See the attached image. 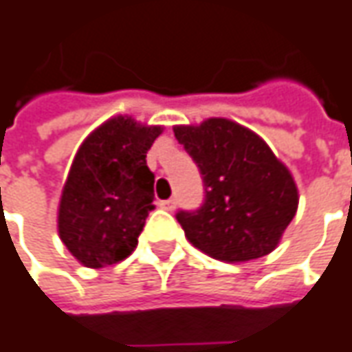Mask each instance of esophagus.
Here are the masks:
<instances>
[{
	"mask_svg": "<svg viewBox=\"0 0 352 352\" xmlns=\"http://www.w3.org/2000/svg\"><path fill=\"white\" fill-rule=\"evenodd\" d=\"M159 207L164 208V210H174L176 205H174V199H162L161 203H159Z\"/></svg>",
	"mask_w": 352,
	"mask_h": 352,
	"instance_id": "34e87169",
	"label": "esophagus"
}]
</instances>
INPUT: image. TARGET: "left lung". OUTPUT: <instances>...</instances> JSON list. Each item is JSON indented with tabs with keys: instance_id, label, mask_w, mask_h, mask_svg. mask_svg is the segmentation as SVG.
<instances>
[{
	"instance_id": "8db88e82",
	"label": "left lung",
	"mask_w": 352,
	"mask_h": 352,
	"mask_svg": "<svg viewBox=\"0 0 352 352\" xmlns=\"http://www.w3.org/2000/svg\"><path fill=\"white\" fill-rule=\"evenodd\" d=\"M174 135L205 184L203 205L176 214L191 245L224 263L272 253L299 205L287 166L263 138L228 118L174 126Z\"/></svg>"
}]
</instances>
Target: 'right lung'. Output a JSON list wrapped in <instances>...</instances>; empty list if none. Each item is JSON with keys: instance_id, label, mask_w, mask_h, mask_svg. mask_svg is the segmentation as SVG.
<instances>
[{"instance_id": "1", "label": "right lung", "mask_w": 352, "mask_h": 352, "mask_svg": "<svg viewBox=\"0 0 352 352\" xmlns=\"http://www.w3.org/2000/svg\"><path fill=\"white\" fill-rule=\"evenodd\" d=\"M162 132L130 116L109 118L84 140L59 201L60 241L88 268L124 261L155 208L147 151Z\"/></svg>"}]
</instances>
